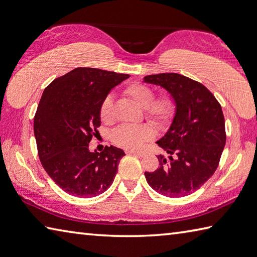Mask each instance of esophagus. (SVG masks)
<instances>
[{"mask_svg": "<svg viewBox=\"0 0 257 257\" xmlns=\"http://www.w3.org/2000/svg\"><path fill=\"white\" fill-rule=\"evenodd\" d=\"M126 154H133V156H138V157H143L144 156V152L141 151H133V150H126L125 151Z\"/></svg>", "mask_w": 257, "mask_h": 257, "instance_id": "34e87169", "label": "esophagus"}]
</instances>
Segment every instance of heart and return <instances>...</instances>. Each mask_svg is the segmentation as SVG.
<instances>
[{
	"instance_id": "b5f03b06",
	"label": "heart",
	"mask_w": 257,
	"mask_h": 257,
	"mask_svg": "<svg viewBox=\"0 0 257 257\" xmlns=\"http://www.w3.org/2000/svg\"><path fill=\"white\" fill-rule=\"evenodd\" d=\"M124 94L140 107L144 108L145 117L158 127H163L170 123L176 112V104L170 96L161 95L154 98L153 89L144 84H131L124 89ZM99 117L104 123H109L112 120L113 98L110 96L101 101ZM153 135V128L149 124L120 125L113 131L112 140L120 148L137 150L141 148L144 142L151 140Z\"/></svg>"
}]
</instances>
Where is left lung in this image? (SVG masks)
Instances as JSON below:
<instances>
[{"label": "left lung", "instance_id": "1", "mask_svg": "<svg viewBox=\"0 0 257 257\" xmlns=\"http://www.w3.org/2000/svg\"><path fill=\"white\" fill-rule=\"evenodd\" d=\"M144 83L166 89L176 104L172 123L157 144L169 154L158 156L159 168L145 172L153 190L170 198L198 190L215 173L226 143L221 106L206 87L174 72L149 75Z\"/></svg>", "mask_w": 257, "mask_h": 257}]
</instances>
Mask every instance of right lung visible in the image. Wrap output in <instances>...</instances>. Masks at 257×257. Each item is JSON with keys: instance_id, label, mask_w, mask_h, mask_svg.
Segmentation results:
<instances>
[{"instance_id": "right-lung-1", "label": "right lung", "mask_w": 257, "mask_h": 257, "mask_svg": "<svg viewBox=\"0 0 257 257\" xmlns=\"http://www.w3.org/2000/svg\"><path fill=\"white\" fill-rule=\"evenodd\" d=\"M128 77L80 67L43 90L33 123L39 159L48 176L71 196H99L114 181L124 151L110 145L91 152L89 142L99 134L101 101Z\"/></svg>"}]
</instances>
